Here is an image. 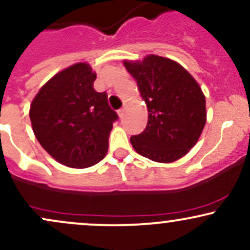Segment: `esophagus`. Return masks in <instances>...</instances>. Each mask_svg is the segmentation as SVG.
<instances>
[{"label": "esophagus", "mask_w": 250, "mask_h": 250, "mask_svg": "<svg viewBox=\"0 0 250 250\" xmlns=\"http://www.w3.org/2000/svg\"><path fill=\"white\" fill-rule=\"evenodd\" d=\"M125 108H127V105H123V108H121V109H120V110H119V116L120 117H121V119H122V117L123 116H125Z\"/></svg>", "instance_id": "obj_1"}]
</instances>
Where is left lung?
<instances>
[{"instance_id":"8db88e82","label":"left lung","mask_w":250,"mask_h":250,"mask_svg":"<svg viewBox=\"0 0 250 250\" xmlns=\"http://www.w3.org/2000/svg\"><path fill=\"white\" fill-rule=\"evenodd\" d=\"M148 108V123L130 137L135 150L155 162L181 159L196 145L206 125V97L194 77L173 60L148 55L125 61Z\"/></svg>"}]
</instances>
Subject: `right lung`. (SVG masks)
I'll return each instance as SVG.
<instances>
[{"label":"right lung","instance_id":"obj_1","mask_svg":"<svg viewBox=\"0 0 250 250\" xmlns=\"http://www.w3.org/2000/svg\"><path fill=\"white\" fill-rule=\"evenodd\" d=\"M95 79L88 63H76L51 77L31 102L29 116L37 141L67 167L87 168L101 161L119 119L109 107L107 93L94 89Z\"/></svg>","mask_w":250,"mask_h":250}]
</instances>
